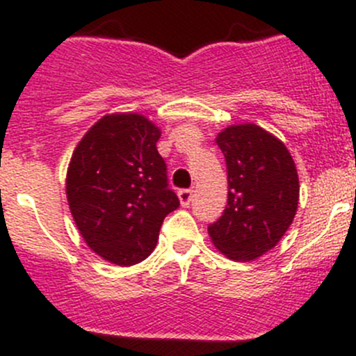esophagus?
Here are the masks:
<instances>
[{"mask_svg": "<svg viewBox=\"0 0 356 356\" xmlns=\"http://www.w3.org/2000/svg\"><path fill=\"white\" fill-rule=\"evenodd\" d=\"M179 200H181L182 207H188L193 200V189H181L179 191Z\"/></svg>", "mask_w": 356, "mask_h": 356, "instance_id": "obj_1", "label": "esophagus"}]
</instances>
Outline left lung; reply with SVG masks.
Masks as SVG:
<instances>
[{"label": "left lung", "instance_id": "8db88e82", "mask_svg": "<svg viewBox=\"0 0 356 356\" xmlns=\"http://www.w3.org/2000/svg\"><path fill=\"white\" fill-rule=\"evenodd\" d=\"M217 145L227 163L229 196L208 234L225 257L253 260L281 241L296 215V167L286 146L254 124L227 127Z\"/></svg>", "mask_w": 356, "mask_h": 356}]
</instances>
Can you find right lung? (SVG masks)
<instances>
[{"label": "right lung", "mask_w": 356, "mask_h": 356, "mask_svg": "<svg viewBox=\"0 0 356 356\" xmlns=\"http://www.w3.org/2000/svg\"><path fill=\"white\" fill-rule=\"evenodd\" d=\"M160 129L138 113L106 115L82 138L67 172L72 217L92 251L117 265L145 260L181 204L156 149Z\"/></svg>", "instance_id": "right-lung-1"}]
</instances>
